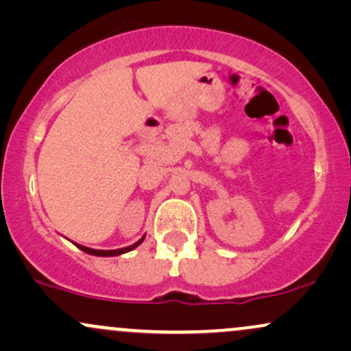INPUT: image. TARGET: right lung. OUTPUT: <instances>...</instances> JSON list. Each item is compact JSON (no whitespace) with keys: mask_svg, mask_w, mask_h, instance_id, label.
<instances>
[{"mask_svg":"<svg viewBox=\"0 0 351 351\" xmlns=\"http://www.w3.org/2000/svg\"><path fill=\"white\" fill-rule=\"evenodd\" d=\"M143 239H145V236H143V237H140V239L136 241L135 244H132V245H127V247H122V249H110V251H102V249H92V247H86V245H82V244H77V243H74V244L77 245V247L80 249V251H84V252L90 254V256H99V257H114V256H120V254L130 252L132 249L138 247V245L143 243Z\"/></svg>","mask_w":351,"mask_h":351,"instance_id":"obj_1","label":"right lung"}]
</instances>
